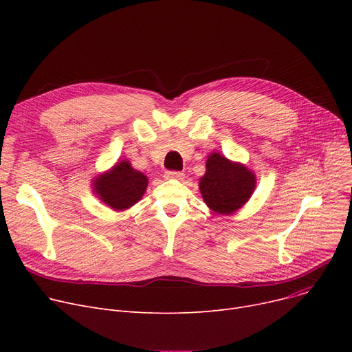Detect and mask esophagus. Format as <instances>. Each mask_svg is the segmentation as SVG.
I'll use <instances>...</instances> for the list:
<instances>
[{"label":"esophagus","instance_id":"obj_1","mask_svg":"<svg viewBox=\"0 0 352 352\" xmlns=\"http://www.w3.org/2000/svg\"><path fill=\"white\" fill-rule=\"evenodd\" d=\"M164 178L165 179H182L184 174L179 173V171H166L164 174Z\"/></svg>","mask_w":352,"mask_h":352}]
</instances>
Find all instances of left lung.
Segmentation results:
<instances>
[{"instance_id":"1","label":"left lung","mask_w":352,"mask_h":352,"mask_svg":"<svg viewBox=\"0 0 352 352\" xmlns=\"http://www.w3.org/2000/svg\"><path fill=\"white\" fill-rule=\"evenodd\" d=\"M198 187L210 210L221 215H231L251 198L256 187V177L247 165L231 161L219 153H211Z\"/></svg>"}]
</instances>
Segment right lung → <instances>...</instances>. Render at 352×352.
Returning <instances> with one entry per match:
<instances>
[{"mask_svg":"<svg viewBox=\"0 0 352 352\" xmlns=\"http://www.w3.org/2000/svg\"><path fill=\"white\" fill-rule=\"evenodd\" d=\"M91 187L92 192L107 207L114 211H125L142 198L148 187V178L133 168L128 160H121L109 170L92 178Z\"/></svg>","mask_w":352,"mask_h":352,"instance_id":"obj_1","label":"right lung"}]
</instances>
